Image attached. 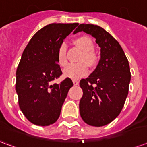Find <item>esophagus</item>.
Listing matches in <instances>:
<instances>
[{
  "mask_svg": "<svg viewBox=\"0 0 147 147\" xmlns=\"http://www.w3.org/2000/svg\"><path fill=\"white\" fill-rule=\"evenodd\" d=\"M72 82H73L74 85H75V86H76V85H78V84H79V81H78L77 80H72Z\"/></svg>",
  "mask_w": 147,
  "mask_h": 147,
  "instance_id": "1",
  "label": "esophagus"
}]
</instances>
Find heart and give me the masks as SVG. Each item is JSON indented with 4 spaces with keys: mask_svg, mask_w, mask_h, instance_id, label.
<instances>
[{
    "mask_svg": "<svg viewBox=\"0 0 147 147\" xmlns=\"http://www.w3.org/2000/svg\"><path fill=\"white\" fill-rule=\"evenodd\" d=\"M75 44L81 51H83V53L80 57V62L75 64H70L63 71L64 76L71 79H79L86 75L89 71V66L87 64L93 66L97 61L95 54L92 52L94 46L92 39L90 38L87 36L79 37L75 40ZM57 61L61 67H65L67 64L66 48L64 45H61L58 49Z\"/></svg>",
    "mask_w": 147,
    "mask_h": 147,
    "instance_id": "heart-1",
    "label": "heart"
}]
</instances>
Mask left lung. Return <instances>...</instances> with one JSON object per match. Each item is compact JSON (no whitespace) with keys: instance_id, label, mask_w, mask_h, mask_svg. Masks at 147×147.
Masks as SVG:
<instances>
[{"instance_id":"obj_1","label":"left lung","mask_w":147,"mask_h":147,"mask_svg":"<svg viewBox=\"0 0 147 147\" xmlns=\"http://www.w3.org/2000/svg\"><path fill=\"white\" fill-rule=\"evenodd\" d=\"M80 31L94 37L101 48L95 70L80 82L83 92L80 116L87 124L102 127L111 123L124 105L131 81L129 64L119 42L102 27L83 24L74 33Z\"/></svg>"}]
</instances>
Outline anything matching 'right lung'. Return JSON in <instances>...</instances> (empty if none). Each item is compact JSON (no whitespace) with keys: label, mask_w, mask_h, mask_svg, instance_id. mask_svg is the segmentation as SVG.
Here are the masks:
<instances>
[{"label":"right lung","mask_w":147,"mask_h":147,"mask_svg":"<svg viewBox=\"0 0 147 147\" xmlns=\"http://www.w3.org/2000/svg\"><path fill=\"white\" fill-rule=\"evenodd\" d=\"M79 24H52L39 30L22 54L16 70V90L22 113L38 126H48L60 117L68 90L70 78L53 83L62 75L57 53L64 39Z\"/></svg>","instance_id":"add662e5"}]
</instances>
